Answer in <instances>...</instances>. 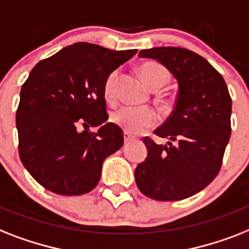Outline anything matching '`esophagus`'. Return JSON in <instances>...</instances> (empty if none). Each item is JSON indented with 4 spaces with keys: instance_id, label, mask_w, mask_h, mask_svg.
Listing matches in <instances>:
<instances>
[{
    "instance_id": "obj_1",
    "label": "esophagus",
    "mask_w": 249,
    "mask_h": 249,
    "mask_svg": "<svg viewBox=\"0 0 249 249\" xmlns=\"http://www.w3.org/2000/svg\"><path fill=\"white\" fill-rule=\"evenodd\" d=\"M130 141H133V137H131V135H129L128 133H124V142L129 143Z\"/></svg>"
}]
</instances>
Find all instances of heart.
I'll use <instances>...</instances> for the list:
<instances>
[{"label": "heart", "mask_w": 249, "mask_h": 249, "mask_svg": "<svg viewBox=\"0 0 249 249\" xmlns=\"http://www.w3.org/2000/svg\"><path fill=\"white\" fill-rule=\"evenodd\" d=\"M139 74L142 76L143 82L152 90H159L166 86L169 82V74L166 69L161 64L155 61H147L141 65ZM119 71L115 70L107 76L105 82L104 92L105 98L108 102H114L116 100V83H118ZM111 121L115 125L120 126L125 133L131 135H137L143 133L147 129L155 126L157 123L156 112L149 107H119L111 114Z\"/></svg>", "instance_id": "1"}]
</instances>
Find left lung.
Listing matches in <instances>:
<instances>
[{
    "mask_svg": "<svg viewBox=\"0 0 249 249\" xmlns=\"http://www.w3.org/2000/svg\"><path fill=\"white\" fill-rule=\"evenodd\" d=\"M178 82L175 108L155 134L144 138L147 157L135 169L139 191L156 201H180L205 189L220 171L230 139L231 98L225 80L206 58L185 48L143 50Z\"/></svg>",
    "mask_w": 249,
    "mask_h": 249,
    "instance_id": "obj_1",
    "label": "left lung"
}]
</instances>
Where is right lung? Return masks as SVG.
<instances>
[{"mask_svg":"<svg viewBox=\"0 0 249 249\" xmlns=\"http://www.w3.org/2000/svg\"><path fill=\"white\" fill-rule=\"evenodd\" d=\"M135 53L80 42L30 71L16 111L19 155L46 189L80 196L96 188L106 157L124 144L120 126L107 123L105 82ZM90 126L99 130L89 133Z\"/></svg>","mask_w":249,"mask_h":249,"instance_id":"add662e5","label":"right lung"}]
</instances>
